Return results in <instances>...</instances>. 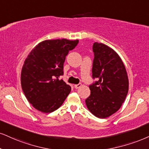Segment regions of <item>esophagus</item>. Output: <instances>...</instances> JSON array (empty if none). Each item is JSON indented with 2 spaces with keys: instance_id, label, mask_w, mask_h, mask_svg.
Wrapping results in <instances>:
<instances>
[{
  "instance_id": "34e87169",
  "label": "esophagus",
  "mask_w": 149,
  "mask_h": 149,
  "mask_svg": "<svg viewBox=\"0 0 149 149\" xmlns=\"http://www.w3.org/2000/svg\"><path fill=\"white\" fill-rule=\"evenodd\" d=\"M81 86V84H76V85H74V88L76 89H78Z\"/></svg>"
}]
</instances>
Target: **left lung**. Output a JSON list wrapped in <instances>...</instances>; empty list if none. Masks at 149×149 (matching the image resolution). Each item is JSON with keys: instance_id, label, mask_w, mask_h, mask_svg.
<instances>
[{"instance_id": "1", "label": "left lung", "mask_w": 149, "mask_h": 149, "mask_svg": "<svg viewBox=\"0 0 149 149\" xmlns=\"http://www.w3.org/2000/svg\"><path fill=\"white\" fill-rule=\"evenodd\" d=\"M91 95L86 100L88 109L99 118H106L118 111L128 91L127 73L122 59L113 49L95 42Z\"/></svg>"}]
</instances>
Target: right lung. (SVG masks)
Returning a JSON list of instances; mask_svg holds the SVG:
<instances>
[{"label": "right lung", "mask_w": 149, "mask_h": 149, "mask_svg": "<svg viewBox=\"0 0 149 149\" xmlns=\"http://www.w3.org/2000/svg\"><path fill=\"white\" fill-rule=\"evenodd\" d=\"M79 40H46L38 43L28 54L21 71V87L27 100L38 111L52 113L70 93L63 79V63L69 51Z\"/></svg>", "instance_id": "add662e5"}]
</instances>
